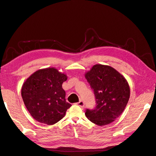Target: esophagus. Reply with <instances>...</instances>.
Here are the masks:
<instances>
[{
	"label": "esophagus",
	"instance_id": "1",
	"mask_svg": "<svg viewBox=\"0 0 156 156\" xmlns=\"http://www.w3.org/2000/svg\"><path fill=\"white\" fill-rule=\"evenodd\" d=\"M77 105H78L79 106H80L81 107H84V106H85L84 102L82 100H80V101H79L77 103Z\"/></svg>",
	"mask_w": 156,
	"mask_h": 156
}]
</instances>
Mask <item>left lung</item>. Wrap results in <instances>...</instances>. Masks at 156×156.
Here are the masks:
<instances>
[{
    "instance_id": "1",
    "label": "left lung",
    "mask_w": 156,
    "mask_h": 156,
    "mask_svg": "<svg viewBox=\"0 0 156 156\" xmlns=\"http://www.w3.org/2000/svg\"><path fill=\"white\" fill-rule=\"evenodd\" d=\"M85 77L94 91L96 106L87 109L85 115L98 126L112 123L125 109L130 96L129 86L126 78L115 69L97 64Z\"/></svg>"
}]
</instances>
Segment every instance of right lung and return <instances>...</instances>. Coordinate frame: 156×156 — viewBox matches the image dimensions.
Listing matches in <instances>:
<instances>
[{
    "label": "right lung",
    "mask_w": 156,
    "mask_h": 156,
    "mask_svg": "<svg viewBox=\"0 0 156 156\" xmlns=\"http://www.w3.org/2000/svg\"><path fill=\"white\" fill-rule=\"evenodd\" d=\"M67 77L49 67L34 72L24 83L21 95L27 110L37 122L53 125L63 118L71 106L65 100L62 84Z\"/></svg>",
    "instance_id": "add662e5"
}]
</instances>
